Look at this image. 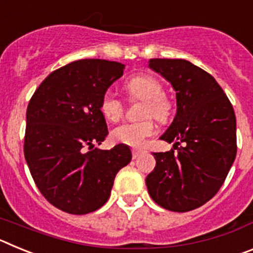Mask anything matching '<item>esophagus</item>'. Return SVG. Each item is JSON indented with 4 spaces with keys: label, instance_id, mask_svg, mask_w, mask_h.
I'll return each instance as SVG.
<instances>
[{
    "label": "esophagus",
    "instance_id": "34e87169",
    "mask_svg": "<svg viewBox=\"0 0 253 253\" xmlns=\"http://www.w3.org/2000/svg\"><path fill=\"white\" fill-rule=\"evenodd\" d=\"M143 153L142 149H137V148H133L131 149V156H133V158L135 160V158H138L140 156V154Z\"/></svg>",
    "mask_w": 253,
    "mask_h": 253
}]
</instances>
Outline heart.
Wrapping results in <instances>:
<instances>
[{"mask_svg": "<svg viewBox=\"0 0 253 253\" xmlns=\"http://www.w3.org/2000/svg\"><path fill=\"white\" fill-rule=\"evenodd\" d=\"M124 87L129 100H142L144 102L140 115L146 119L140 122H128L116 126L111 131V139L120 144L139 147L154 133L153 120L149 116L160 123L167 122L172 113V104L163 95L162 84L153 76H135L130 78ZM124 109L123 100L111 91H107L102 96L100 110L107 122H118L124 114Z\"/></svg>", "mask_w": 253, "mask_h": 253, "instance_id": "obj_1", "label": "heart"}]
</instances>
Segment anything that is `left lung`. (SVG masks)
<instances>
[{"mask_svg": "<svg viewBox=\"0 0 253 253\" xmlns=\"http://www.w3.org/2000/svg\"><path fill=\"white\" fill-rule=\"evenodd\" d=\"M149 67L176 91L177 113L161 139L173 142L178 151L153 153L156 167L147 176V189L160 207L190 211L218 193L233 165V106L213 76L189 60L156 58Z\"/></svg>", "mask_w": 253, "mask_h": 253, "instance_id": "left-lung-1", "label": "left lung"}]
</instances>
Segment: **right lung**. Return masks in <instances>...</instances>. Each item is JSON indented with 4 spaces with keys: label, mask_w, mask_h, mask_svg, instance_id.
<instances>
[{
    "label": "right lung",
    "mask_w": 253,
    "mask_h": 253,
    "mask_svg": "<svg viewBox=\"0 0 253 253\" xmlns=\"http://www.w3.org/2000/svg\"><path fill=\"white\" fill-rule=\"evenodd\" d=\"M124 64L81 59L55 69L31 96L24 154L44 198L68 214L91 213L110 196L116 173L131 160L128 146L95 148L107 135L102 96Z\"/></svg>",
    "instance_id": "right-lung-1"
}]
</instances>
